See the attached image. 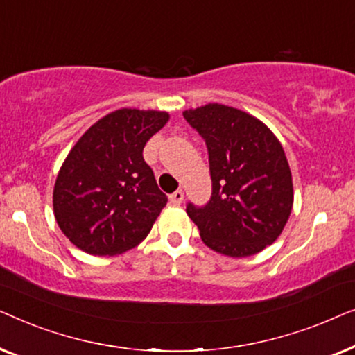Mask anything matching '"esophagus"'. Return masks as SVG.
Listing matches in <instances>:
<instances>
[{
	"label": "esophagus",
	"instance_id": "1",
	"mask_svg": "<svg viewBox=\"0 0 355 355\" xmlns=\"http://www.w3.org/2000/svg\"><path fill=\"white\" fill-rule=\"evenodd\" d=\"M169 200H171L173 205H179V203H182V200H184V192L181 191V189H178L176 192H173L171 196H169Z\"/></svg>",
	"mask_w": 355,
	"mask_h": 355
}]
</instances>
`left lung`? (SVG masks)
I'll list each match as a JSON object with an SVG mask.
<instances>
[{"label":"left lung","mask_w":355,"mask_h":355,"mask_svg":"<svg viewBox=\"0 0 355 355\" xmlns=\"http://www.w3.org/2000/svg\"><path fill=\"white\" fill-rule=\"evenodd\" d=\"M182 114L205 140L211 176L210 202L187 203L189 218L218 254H259L278 239L293 210L283 145L260 119L232 106L208 103Z\"/></svg>","instance_id":"8db88e82"}]
</instances>
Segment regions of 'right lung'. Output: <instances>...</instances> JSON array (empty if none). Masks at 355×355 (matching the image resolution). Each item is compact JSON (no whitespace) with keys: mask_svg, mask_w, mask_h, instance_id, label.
<instances>
[{"mask_svg":"<svg viewBox=\"0 0 355 355\" xmlns=\"http://www.w3.org/2000/svg\"><path fill=\"white\" fill-rule=\"evenodd\" d=\"M166 111L116 110L85 130L67 155L53 191L58 226L90 255H118L148 236L168 197L144 147L168 123Z\"/></svg>","mask_w":355,"mask_h":355,"instance_id":"right-lung-1","label":"right lung"}]
</instances>
